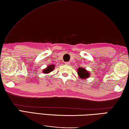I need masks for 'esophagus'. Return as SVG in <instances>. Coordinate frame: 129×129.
Wrapping results in <instances>:
<instances>
[{
    "instance_id": "1",
    "label": "esophagus",
    "mask_w": 129,
    "mask_h": 129,
    "mask_svg": "<svg viewBox=\"0 0 129 129\" xmlns=\"http://www.w3.org/2000/svg\"><path fill=\"white\" fill-rule=\"evenodd\" d=\"M65 64H66V65L70 64V62H65Z\"/></svg>"
}]
</instances>
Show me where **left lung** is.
Wrapping results in <instances>:
<instances>
[{"instance_id":"8db88e82","label":"left lung","mask_w":129,"mask_h":129,"mask_svg":"<svg viewBox=\"0 0 129 129\" xmlns=\"http://www.w3.org/2000/svg\"><path fill=\"white\" fill-rule=\"evenodd\" d=\"M77 71H78L77 73H78L79 77L81 79H86L87 77H89V73L85 70V69L83 68H79Z\"/></svg>"}]
</instances>
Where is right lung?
Listing matches in <instances>:
<instances>
[{"instance_id": "right-lung-1", "label": "right lung", "mask_w": 129, "mask_h": 129, "mask_svg": "<svg viewBox=\"0 0 129 129\" xmlns=\"http://www.w3.org/2000/svg\"><path fill=\"white\" fill-rule=\"evenodd\" d=\"M54 65H49V66L48 67V68L45 69L44 71H43V72H44V73H50L52 72V71L53 70V68H54Z\"/></svg>"}]
</instances>
